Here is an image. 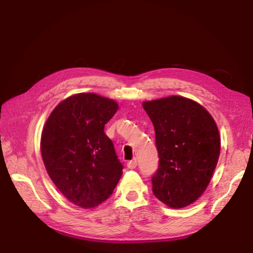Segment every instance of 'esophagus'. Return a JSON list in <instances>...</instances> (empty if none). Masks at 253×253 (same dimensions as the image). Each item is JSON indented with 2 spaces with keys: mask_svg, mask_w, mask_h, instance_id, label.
Instances as JSON below:
<instances>
[{
  "mask_svg": "<svg viewBox=\"0 0 253 253\" xmlns=\"http://www.w3.org/2000/svg\"><path fill=\"white\" fill-rule=\"evenodd\" d=\"M136 166H137V161H136V159H133V160L129 161V162L127 163V168L130 169H136Z\"/></svg>",
  "mask_w": 253,
  "mask_h": 253,
  "instance_id": "1",
  "label": "esophagus"
}]
</instances>
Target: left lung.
<instances>
[{"instance_id":"left-lung-1","label":"left lung","mask_w":253,"mask_h":253,"mask_svg":"<svg viewBox=\"0 0 253 253\" xmlns=\"http://www.w3.org/2000/svg\"><path fill=\"white\" fill-rule=\"evenodd\" d=\"M155 130L159 168L154 196L166 206H189L207 189L216 168L221 139L215 122L197 102L173 95L143 102Z\"/></svg>"}]
</instances>
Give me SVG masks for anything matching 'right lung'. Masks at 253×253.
<instances>
[{
    "instance_id": "add662e5",
    "label": "right lung",
    "mask_w": 253,
    "mask_h": 253,
    "mask_svg": "<svg viewBox=\"0 0 253 253\" xmlns=\"http://www.w3.org/2000/svg\"><path fill=\"white\" fill-rule=\"evenodd\" d=\"M115 101L94 93L69 96L47 118L41 154L50 178L69 201L84 209L105 201L123 174V164L104 125Z\"/></svg>"
}]
</instances>
